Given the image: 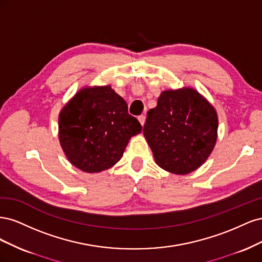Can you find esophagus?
I'll use <instances>...</instances> for the list:
<instances>
[{"mask_svg": "<svg viewBox=\"0 0 262 262\" xmlns=\"http://www.w3.org/2000/svg\"><path fill=\"white\" fill-rule=\"evenodd\" d=\"M138 119H139L141 125H144V123H145V116L144 115H141V116H139Z\"/></svg>", "mask_w": 262, "mask_h": 262, "instance_id": "obj_1", "label": "esophagus"}]
</instances>
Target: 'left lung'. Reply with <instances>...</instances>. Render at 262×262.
Segmentation results:
<instances>
[{
    "label": "left lung",
    "mask_w": 262,
    "mask_h": 262,
    "mask_svg": "<svg viewBox=\"0 0 262 262\" xmlns=\"http://www.w3.org/2000/svg\"><path fill=\"white\" fill-rule=\"evenodd\" d=\"M217 123L215 110L196 91H165L147 112L143 133L160 167L186 175L211 154Z\"/></svg>",
    "instance_id": "1"
}]
</instances>
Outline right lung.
<instances>
[{
    "label": "right lung",
    "mask_w": 262,
    "mask_h": 262,
    "mask_svg": "<svg viewBox=\"0 0 262 262\" xmlns=\"http://www.w3.org/2000/svg\"><path fill=\"white\" fill-rule=\"evenodd\" d=\"M142 125L110 86L78 92L61 110L59 139L69 161L85 172H99L123 155Z\"/></svg>",
    "instance_id": "right-lung-1"
}]
</instances>
